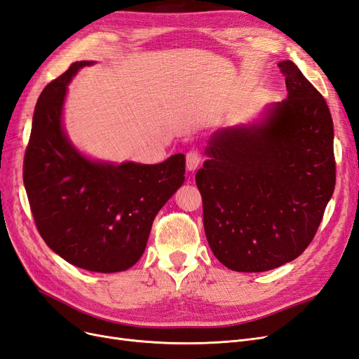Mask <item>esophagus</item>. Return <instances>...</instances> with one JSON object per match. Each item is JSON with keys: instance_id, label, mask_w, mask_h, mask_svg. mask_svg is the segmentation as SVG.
<instances>
[{"instance_id": "1", "label": "esophagus", "mask_w": 359, "mask_h": 359, "mask_svg": "<svg viewBox=\"0 0 359 359\" xmlns=\"http://www.w3.org/2000/svg\"><path fill=\"white\" fill-rule=\"evenodd\" d=\"M200 163H201V154L198 152V150H195V149L189 150V152L187 154V168L189 171H194L196 167L200 165Z\"/></svg>"}]
</instances>
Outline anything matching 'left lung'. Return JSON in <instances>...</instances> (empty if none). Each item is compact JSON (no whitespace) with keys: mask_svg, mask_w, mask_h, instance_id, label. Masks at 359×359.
<instances>
[{"mask_svg":"<svg viewBox=\"0 0 359 359\" xmlns=\"http://www.w3.org/2000/svg\"><path fill=\"white\" fill-rule=\"evenodd\" d=\"M279 68L287 98L259 123L216 131L195 176L207 241L233 271H267L302 255L335 187L328 104L292 61Z\"/></svg>","mask_w":359,"mask_h":359,"instance_id":"obj_1","label":"left lung"}]
</instances>
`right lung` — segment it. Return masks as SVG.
Segmentation results:
<instances>
[{"instance_id":"add662e5","label":"right lung","mask_w":359,"mask_h":359,"mask_svg":"<svg viewBox=\"0 0 359 359\" xmlns=\"http://www.w3.org/2000/svg\"><path fill=\"white\" fill-rule=\"evenodd\" d=\"M80 61L43 89L24 158L34 222L53 252L76 267L118 273L143 255L154 219L184 180V156L155 165L92 163L61 126L67 85Z\"/></svg>"}]
</instances>
